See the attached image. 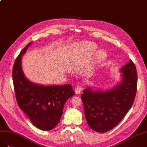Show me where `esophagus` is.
<instances>
[{
	"instance_id": "34e87169",
	"label": "esophagus",
	"mask_w": 147,
	"mask_h": 147,
	"mask_svg": "<svg viewBox=\"0 0 147 147\" xmlns=\"http://www.w3.org/2000/svg\"><path fill=\"white\" fill-rule=\"evenodd\" d=\"M82 89V87L81 85H78L76 87H75V92H76V94H80Z\"/></svg>"
}]
</instances>
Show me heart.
Masks as SVG:
<instances>
[{
	"label": "heart",
	"mask_w": 147,
	"mask_h": 147,
	"mask_svg": "<svg viewBox=\"0 0 147 147\" xmlns=\"http://www.w3.org/2000/svg\"><path fill=\"white\" fill-rule=\"evenodd\" d=\"M97 47L93 42H85L82 44V51L84 54L87 57H90L96 52ZM107 57V53L103 50H100L96 54L95 61L96 63H100L105 60Z\"/></svg>",
	"instance_id": "1"
}]
</instances>
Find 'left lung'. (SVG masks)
I'll return each instance as SVG.
<instances>
[{
  "label": "left lung",
  "mask_w": 147,
  "mask_h": 147,
  "mask_svg": "<svg viewBox=\"0 0 147 147\" xmlns=\"http://www.w3.org/2000/svg\"><path fill=\"white\" fill-rule=\"evenodd\" d=\"M122 81L107 90H94L88 87L83 90L81 99L89 126L97 132L110 131L123 119L135 100L137 73L131 60L123 66Z\"/></svg>",
  "instance_id": "left-lung-1"
}]
</instances>
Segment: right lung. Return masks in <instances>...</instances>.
Segmentation results:
<instances>
[{"label": "right lung", "mask_w": 147, "mask_h": 147, "mask_svg": "<svg viewBox=\"0 0 147 147\" xmlns=\"http://www.w3.org/2000/svg\"><path fill=\"white\" fill-rule=\"evenodd\" d=\"M31 44L21 51L13 65L12 77L16 102L35 127L50 131L59 123L65 102L75 93L69 84L44 86L26 79L22 69V58Z\"/></svg>", "instance_id": "right-lung-1"}]
</instances>
